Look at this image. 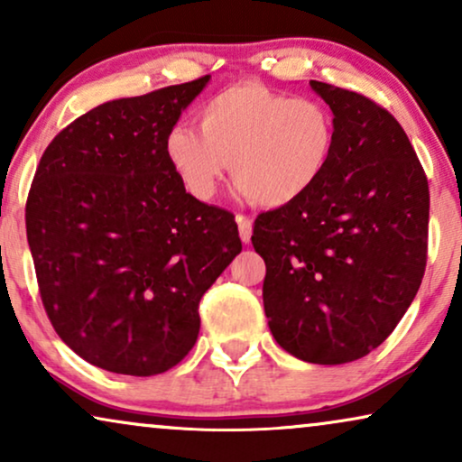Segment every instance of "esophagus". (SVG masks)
Here are the masks:
<instances>
[{
	"instance_id": "34e87169",
	"label": "esophagus",
	"mask_w": 462,
	"mask_h": 462,
	"mask_svg": "<svg viewBox=\"0 0 462 462\" xmlns=\"http://www.w3.org/2000/svg\"><path fill=\"white\" fill-rule=\"evenodd\" d=\"M237 229H239V237H242V242L248 244L250 237H252V218L244 217V214H237Z\"/></svg>"
}]
</instances>
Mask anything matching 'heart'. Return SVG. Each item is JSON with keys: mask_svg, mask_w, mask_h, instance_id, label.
Masks as SVG:
<instances>
[{"mask_svg": "<svg viewBox=\"0 0 462 462\" xmlns=\"http://www.w3.org/2000/svg\"><path fill=\"white\" fill-rule=\"evenodd\" d=\"M199 132L174 125L163 155L191 198L210 201L231 163L239 191L282 208L311 191L330 166L338 125L326 103L290 97L258 81H237L208 98Z\"/></svg>", "mask_w": 462, "mask_h": 462, "instance_id": "obj_1", "label": "heart"}]
</instances>
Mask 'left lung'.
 <instances>
[{
  "label": "left lung",
  "mask_w": 462,
  "mask_h": 462,
  "mask_svg": "<svg viewBox=\"0 0 462 462\" xmlns=\"http://www.w3.org/2000/svg\"><path fill=\"white\" fill-rule=\"evenodd\" d=\"M337 117L321 180L258 214L264 315L282 349L346 364L376 349L406 313L427 267L429 182L406 132L374 100L311 79Z\"/></svg>",
  "instance_id": "left-lung-1"
}]
</instances>
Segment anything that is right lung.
<instances>
[{
    "label": "right lung",
    "mask_w": 462,
    "mask_h": 462,
    "mask_svg": "<svg viewBox=\"0 0 462 462\" xmlns=\"http://www.w3.org/2000/svg\"><path fill=\"white\" fill-rule=\"evenodd\" d=\"M208 79L88 111L52 138L31 182L27 239L50 324L116 374L179 364L201 296L242 252L236 217L191 198L163 155Z\"/></svg>",
    "instance_id": "1"
}]
</instances>
